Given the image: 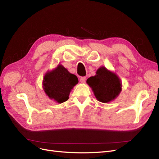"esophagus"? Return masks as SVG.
Wrapping results in <instances>:
<instances>
[{"mask_svg": "<svg viewBox=\"0 0 159 159\" xmlns=\"http://www.w3.org/2000/svg\"><path fill=\"white\" fill-rule=\"evenodd\" d=\"M80 80V82L85 83V80H86V78H85V77H81Z\"/></svg>", "mask_w": 159, "mask_h": 159, "instance_id": "1", "label": "esophagus"}]
</instances>
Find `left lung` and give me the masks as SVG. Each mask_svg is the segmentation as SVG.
Masks as SVG:
<instances>
[{"label": "left lung", "mask_w": 159, "mask_h": 159, "mask_svg": "<svg viewBox=\"0 0 159 159\" xmlns=\"http://www.w3.org/2000/svg\"><path fill=\"white\" fill-rule=\"evenodd\" d=\"M86 82L92 89L95 97L104 103L116 99L122 90L119 77L105 67H100L94 76L89 78Z\"/></svg>", "instance_id": "8db88e82"}]
</instances>
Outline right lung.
I'll return each mask as SVG.
<instances>
[{
  "label": "right lung",
  "mask_w": 159,
  "mask_h": 159,
  "mask_svg": "<svg viewBox=\"0 0 159 159\" xmlns=\"http://www.w3.org/2000/svg\"><path fill=\"white\" fill-rule=\"evenodd\" d=\"M78 83V79L64 67L58 64L54 69L48 71L43 78V89L50 99L61 103L69 99L70 91Z\"/></svg>",
  "instance_id": "1"
}]
</instances>
